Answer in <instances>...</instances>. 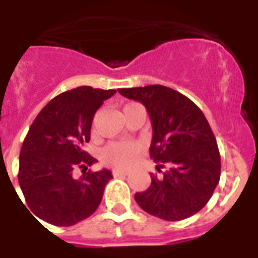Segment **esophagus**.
<instances>
[{
    "label": "esophagus",
    "mask_w": 258,
    "mask_h": 258,
    "mask_svg": "<svg viewBox=\"0 0 258 258\" xmlns=\"http://www.w3.org/2000/svg\"><path fill=\"white\" fill-rule=\"evenodd\" d=\"M112 174H114V177H124V176H128V172H127V170L114 169L112 170Z\"/></svg>",
    "instance_id": "obj_1"
}]
</instances>
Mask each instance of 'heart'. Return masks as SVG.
I'll use <instances>...</instances> for the list:
<instances>
[{
    "mask_svg": "<svg viewBox=\"0 0 258 258\" xmlns=\"http://www.w3.org/2000/svg\"><path fill=\"white\" fill-rule=\"evenodd\" d=\"M142 151L139 143L135 142H112L103 147L99 157L105 164L119 169H125L134 164Z\"/></svg>",
    "mask_w": 258,
    "mask_h": 258,
    "instance_id": "obj_1",
    "label": "heart"
}]
</instances>
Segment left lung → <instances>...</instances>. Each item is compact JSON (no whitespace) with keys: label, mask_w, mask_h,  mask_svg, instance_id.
Returning <instances> with one entry per match:
<instances>
[{"label":"left lung","mask_w":258,"mask_h":258,"mask_svg":"<svg viewBox=\"0 0 258 258\" xmlns=\"http://www.w3.org/2000/svg\"><path fill=\"white\" fill-rule=\"evenodd\" d=\"M146 106L152 122L151 159L168 169L151 174V186L136 192L146 213L177 222L206 206L220 178V155L206 116L191 99L162 85L118 90Z\"/></svg>","instance_id":"1"}]
</instances>
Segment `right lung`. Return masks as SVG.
<instances>
[{"mask_svg":"<svg viewBox=\"0 0 258 258\" xmlns=\"http://www.w3.org/2000/svg\"><path fill=\"white\" fill-rule=\"evenodd\" d=\"M115 93L92 86L72 89L51 99L32 122L21 148L18 181L39 219L69 227L98 209L112 174L107 169L86 172L97 160L84 144L90 140L96 111ZM76 167L83 169L80 179L73 177Z\"/></svg>","mask_w":258,"mask_h":258,"instance_id":"add662e5","label":"right lung"}]
</instances>
